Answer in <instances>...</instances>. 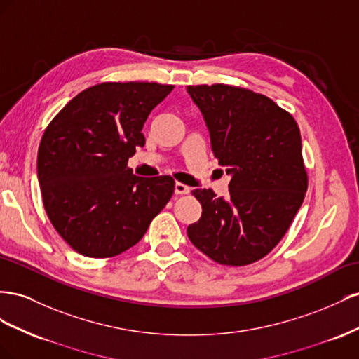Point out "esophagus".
Returning a JSON list of instances; mask_svg holds the SVG:
<instances>
[{
	"label": "esophagus",
	"instance_id": "esophagus-1",
	"mask_svg": "<svg viewBox=\"0 0 359 359\" xmlns=\"http://www.w3.org/2000/svg\"><path fill=\"white\" fill-rule=\"evenodd\" d=\"M191 191L189 187H187L185 183H180V182H176V185H174V192L177 194V196H183V194H188Z\"/></svg>",
	"mask_w": 359,
	"mask_h": 359
}]
</instances>
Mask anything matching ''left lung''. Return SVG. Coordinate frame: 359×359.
<instances>
[{
    "instance_id": "8db88e82",
    "label": "left lung",
    "mask_w": 359,
    "mask_h": 359,
    "mask_svg": "<svg viewBox=\"0 0 359 359\" xmlns=\"http://www.w3.org/2000/svg\"><path fill=\"white\" fill-rule=\"evenodd\" d=\"M210 146L231 177L227 198L196 189L201 218L188 238L221 264L245 266L271 252L289 230L304 201L306 171L299 128L273 100L251 90L189 86Z\"/></svg>"
}]
</instances>
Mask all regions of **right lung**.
<instances>
[{
	"label": "right lung",
	"instance_id": "1",
	"mask_svg": "<svg viewBox=\"0 0 359 359\" xmlns=\"http://www.w3.org/2000/svg\"><path fill=\"white\" fill-rule=\"evenodd\" d=\"M174 87L105 83L81 91L49 123L37 177L58 234L86 257L134 247L174 192L170 176L137 177L128 168L146 144L142 126Z\"/></svg>",
	"mask_w": 359,
	"mask_h": 359
}]
</instances>
